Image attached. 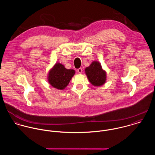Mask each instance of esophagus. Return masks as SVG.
Segmentation results:
<instances>
[{
	"label": "esophagus",
	"instance_id": "obj_1",
	"mask_svg": "<svg viewBox=\"0 0 155 155\" xmlns=\"http://www.w3.org/2000/svg\"><path fill=\"white\" fill-rule=\"evenodd\" d=\"M78 73H82V68H79L78 70Z\"/></svg>",
	"mask_w": 155,
	"mask_h": 155
}]
</instances>
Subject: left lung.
<instances>
[{"label":"left lung","mask_w":155,"mask_h":155,"mask_svg":"<svg viewBox=\"0 0 155 155\" xmlns=\"http://www.w3.org/2000/svg\"><path fill=\"white\" fill-rule=\"evenodd\" d=\"M89 82L94 86H100L106 83L107 71L102 69L101 63L94 61L84 69Z\"/></svg>","instance_id":"left-lung-1"}]
</instances>
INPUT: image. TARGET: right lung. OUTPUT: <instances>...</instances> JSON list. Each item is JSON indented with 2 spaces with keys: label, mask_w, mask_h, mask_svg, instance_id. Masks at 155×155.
I'll list each match as a JSON object with an SVG mask.
<instances>
[{
  "label": "right lung",
  "mask_w": 155,
  "mask_h": 155,
  "mask_svg": "<svg viewBox=\"0 0 155 155\" xmlns=\"http://www.w3.org/2000/svg\"><path fill=\"white\" fill-rule=\"evenodd\" d=\"M75 74L73 69H67L62 64L57 62L49 70L47 81L49 84L58 90L64 89Z\"/></svg>",
  "instance_id": "add662e5"
}]
</instances>
